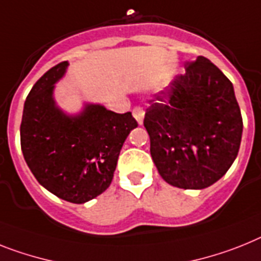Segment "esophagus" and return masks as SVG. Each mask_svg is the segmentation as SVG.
Returning <instances> with one entry per match:
<instances>
[{"label":"esophagus","mask_w":261,"mask_h":261,"mask_svg":"<svg viewBox=\"0 0 261 261\" xmlns=\"http://www.w3.org/2000/svg\"><path fill=\"white\" fill-rule=\"evenodd\" d=\"M133 115H134V118L137 119V122L139 124L143 123V119H144V110L142 109V107H135L134 111H133Z\"/></svg>","instance_id":"34e87169"}]
</instances>
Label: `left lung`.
<instances>
[{
    "instance_id": "1",
    "label": "left lung",
    "mask_w": 261,
    "mask_h": 261,
    "mask_svg": "<svg viewBox=\"0 0 261 261\" xmlns=\"http://www.w3.org/2000/svg\"><path fill=\"white\" fill-rule=\"evenodd\" d=\"M143 124L158 172L185 190L210 187L238 156L243 119L231 81L205 57L151 100Z\"/></svg>"
}]
</instances>
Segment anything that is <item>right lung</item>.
<instances>
[{
  "label": "right lung",
  "instance_id": "add662e5",
  "mask_svg": "<svg viewBox=\"0 0 261 261\" xmlns=\"http://www.w3.org/2000/svg\"><path fill=\"white\" fill-rule=\"evenodd\" d=\"M69 62L46 71L23 105L21 148L38 183L63 200L82 204L111 185L119 152L138 126L131 113L117 114L103 105L83 102L75 114L54 98L56 83Z\"/></svg>",
  "mask_w": 261,
  "mask_h": 261
}]
</instances>
